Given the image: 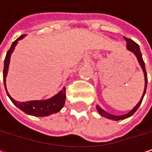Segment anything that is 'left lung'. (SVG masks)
<instances>
[{
  "instance_id": "left-lung-1",
  "label": "left lung",
  "mask_w": 152,
  "mask_h": 152,
  "mask_svg": "<svg viewBox=\"0 0 152 152\" xmlns=\"http://www.w3.org/2000/svg\"><path fill=\"white\" fill-rule=\"evenodd\" d=\"M124 39H125V40L127 41V48H128V50L130 51V52H132V53L137 56V61H138V62H139V64H140V66H141V68H142V71H143V74H144L145 85H144L143 94H142V96L140 101L138 102V104H137V106H135L131 111H129V112L128 113H126V114H123V115H113V114H111V113L106 112L105 110H103L99 106H96L97 111L99 112V113L101 116H103V117H105V118H107V119H110V120H113V121L124 120V119H127V118L130 117L131 115H133V114L135 113V112L138 109V107L140 106L142 101V99H143L144 94H145V92H146L147 82H148V79H147V73H146V69H145V64H144V61H143V60H142V53H141V51H140L139 46L137 45L135 41H133V40L130 39H128V38H126V37H124Z\"/></svg>"
}]
</instances>
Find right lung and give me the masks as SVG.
Returning <instances> with one entry per match:
<instances>
[{
    "label": "right lung",
    "mask_w": 152,
    "mask_h": 152,
    "mask_svg": "<svg viewBox=\"0 0 152 152\" xmlns=\"http://www.w3.org/2000/svg\"><path fill=\"white\" fill-rule=\"evenodd\" d=\"M24 34L21 35L17 39L12 43L10 50L7 52L5 60H4V69H3V82H4V86L5 90L7 92V95L10 99V100L14 103L15 106H17L20 110L24 112L25 113L29 115H33L37 117H44L48 116L53 113H58L65 104L66 100V88L63 87L61 91H60L55 96L52 97L51 99H48L46 100H31V101H26V102H18L12 99L10 95L9 94L7 88H6V76L8 74L9 70V65H10V56L11 53H13L15 46H16L17 42L24 38Z\"/></svg>",
    "instance_id": "right-lung-1"
}]
</instances>
